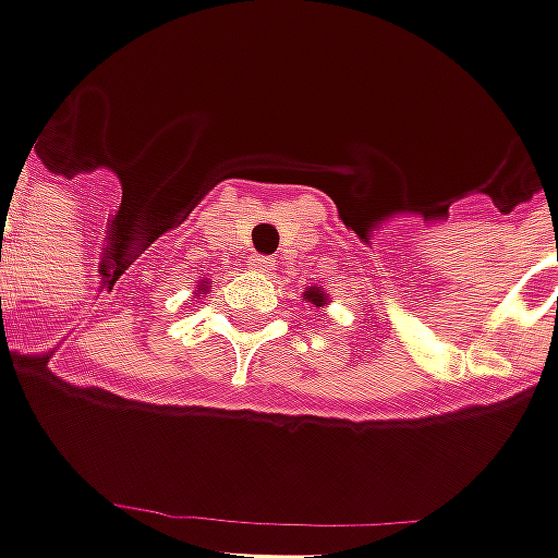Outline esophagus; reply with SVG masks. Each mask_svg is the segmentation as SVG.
Segmentation results:
<instances>
[{
    "mask_svg": "<svg viewBox=\"0 0 558 558\" xmlns=\"http://www.w3.org/2000/svg\"><path fill=\"white\" fill-rule=\"evenodd\" d=\"M250 266L255 268L257 274H274V271H277V260H274V257H266V255H255L250 260Z\"/></svg>",
    "mask_w": 558,
    "mask_h": 558,
    "instance_id": "1",
    "label": "esophagus"
}]
</instances>
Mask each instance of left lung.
Returning <instances> with one entry per match:
<instances>
[{"label":"left lung","mask_w":558,"mask_h":558,"mask_svg":"<svg viewBox=\"0 0 558 558\" xmlns=\"http://www.w3.org/2000/svg\"><path fill=\"white\" fill-rule=\"evenodd\" d=\"M306 298H308V301L314 303V306H319V303L328 301V295H325L323 290H308V292H306Z\"/></svg>","instance_id":"left-lung-1"}]
</instances>
